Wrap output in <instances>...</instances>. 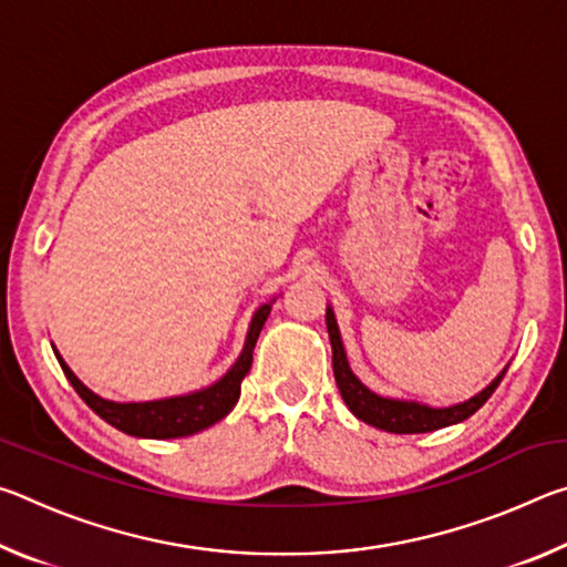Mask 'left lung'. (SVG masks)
Returning <instances> with one entry per match:
<instances>
[{
    "instance_id": "obj_1",
    "label": "left lung",
    "mask_w": 567,
    "mask_h": 567,
    "mask_svg": "<svg viewBox=\"0 0 567 567\" xmlns=\"http://www.w3.org/2000/svg\"><path fill=\"white\" fill-rule=\"evenodd\" d=\"M324 320H328V332H330V344H332L334 382H338L344 405L352 410V415L358 420L368 422L372 427L388 430V433H398V435L433 433V430L463 422L485 405L487 398L493 395L495 388L501 385V380L505 378V370H503L491 385L480 392V395L470 398L467 402H460V405H453V408H427V405H420V402L380 398L352 375L348 358H344L340 330H338V322H334L332 310H328V318Z\"/></svg>"
}]
</instances>
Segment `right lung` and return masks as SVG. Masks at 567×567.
<instances>
[{
	"label": "right lung",
	"mask_w": 567,
	"mask_h": 567,
	"mask_svg": "<svg viewBox=\"0 0 567 567\" xmlns=\"http://www.w3.org/2000/svg\"><path fill=\"white\" fill-rule=\"evenodd\" d=\"M270 305H262L260 310L255 312L252 324H249L247 332V342L245 350L239 354V360L233 364V370L227 372L223 380H217L215 385H209L199 392H192V395H182V398H167V400H152V402H112V400H102L100 395H94L92 390L82 385L80 380L74 378V372L66 368L60 360L62 370L66 380L72 382V388L76 390L87 405L97 412V415L110 422L112 427L122 430V433L134 435V437H185L192 433H199L209 425H215L217 420H223L229 415V410L237 405L239 392H243V380L252 368V350L255 342L260 338V330L270 315Z\"/></svg>",
	"instance_id": "right-lung-1"
}]
</instances>
